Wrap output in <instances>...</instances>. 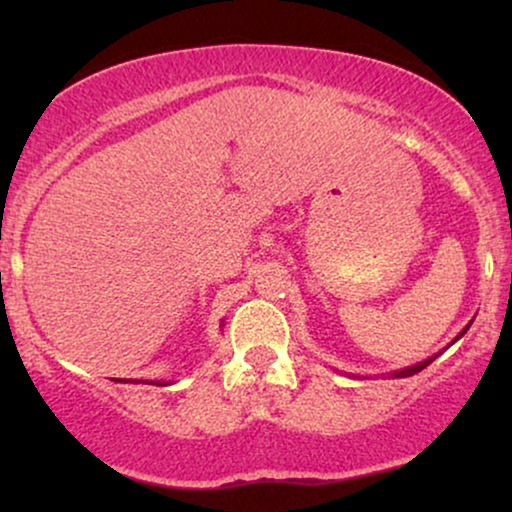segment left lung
<instances>
[{
    "label": "left lung",
    "instance_id": "left-lung-1",
    "mask_svg": "<svg viewBox=\"0 0 512 512\" xmlns=\"http://www.w3.org/2000/svg\"><path fill=\"white\" fill-rule=\"evenodd\" d=\"M469 325H472V322H469ZM469 325L464 327V330H462L460 334H457L455 339H460L462 334L469 330ZM455 339H452V342H455ZM433 361H436V356H428L426 361H419V363H414V366H407V368H402V370H392L390 375H392V378H409V375H416V373H421V370H424V368L428 366V363H433ZM356 378H358V375H356Z\"/></svg>",
    "mask_w": 512,
    "mask_h": 512
}]
</instances>
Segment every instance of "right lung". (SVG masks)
I'll list each match as a JSON object with an SVG mask.
<instances>
[{
  "label": "right lung",
  "instance_id": "add662e5",
  "mask_svg": "<svg viewBox=\"0 0 512 512\" xmlns=\"http://www.w3.org/2000/svg\"><path fill=\"white\" fill-rule=\"evenodd\" d=\"M122 383H129V380H122ZM134 383H139V380H134ZM151 385H168L166 380H151Z\"/></svg>",
  "mask_w": 512,
  "mask_h": 512
}]
</instances>
